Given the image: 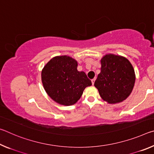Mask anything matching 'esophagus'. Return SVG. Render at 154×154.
<instances>
[{
    "label": "esophagus",
    "mask_w": 154,
    "mask_h": 154,
    "mask_svg": "<svg viewBox=\"0 0 154 154\" xmlns=\"http://www.w3.org/2000/svg\"><path fill=\"white\" fill-rule=\"evenodd\" d=\"M95 80H96V78H94L93 79H92V85L94 84V82H95Z\"/></svg>",
    "instance_id": "1"
}]
</instances>
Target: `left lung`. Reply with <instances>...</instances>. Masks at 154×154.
Masks as SVG:
<instances>
[{
	"mask_svg": "<svg viewBox=\"0 0 154 154\" xmlns=\"http://www.w3.org/2000/svg\"><path fill=\"white\" fill-rule=\"evenodd\" d=\"M101 69L94 86L104 100L110 104L122 102L133 89L135 74L124 57L107 54L101 59Z\"/></svg>",
	"mask_w": 154,
	"mask_h": 154,
	"instance_id": "1",
	"label": "left lung"
}]
</instances>
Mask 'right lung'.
Wrapping results in <instances>:
<instances>
[{"label":"right lung","instance_id":"right-lung-1","mask_svg":"<svg viewBox=\"0 0 154 154\" xmlns=\"http://www.w3.org/2000/svg\"><path fill=\"white\" fill-rule=\"evenodd\" d=\"M77 62L69 56L54 57L44 66L42 83L47 94L60 105L76 103L83 90L92 85L84 72L77 71Z\"/></svg>","mask_w":154,"mask_h":154}]
</instances>
